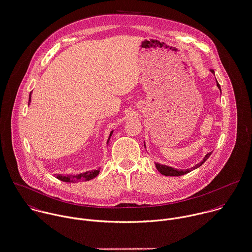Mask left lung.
<instances>
[{
    "label": "left lung",
    "instance_id": "8db88e82",
    "mask_svg": "<svg viewBox=\"0 0 252 252\" xmlns=\"http://www.w3.org/2000/svg\"><path fill=\"white\" fill-rule=\"evenodd\" d=\"M210 72L214 75V70H210ZM216 86H217V88H218V89L220 90V92H221L220 85L218 84L217 81H216ZM144 147L146 148L145 142H144ZM210 155H211V152L207 153V154L204 156V158H203V159L201 160V162H199V163H197L195 166H193V167H191V168H187V169H177V168H174V167L165 165V164H160V163H158V162H155V164H156V167H157L158 171L159 173H161L162 175H165V176H180V175H184V174H186V173H189V172H191L192 170H194V169L200 167L201 164L209 158Z\"/></svg>",
    "mask_w": 252,
    "mask_h": 252
}]
</instances>
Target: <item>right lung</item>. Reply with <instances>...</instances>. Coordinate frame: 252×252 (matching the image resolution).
<instances>
[{
  "mask_svg": "<svg viewBox=\"0 0 252 252\" xmlns=\"http://www.w3.org/2000/svg\"><path fill=\"white\" fill-rule=\"evenodd\" d=\"M31 102V94H29V102H28V105L30 104ZM113 131L112 130L110 132V135H109V138L107 140V145L109 144V141H110V138L113 134ZM100 168L98 169H94V170H89V171H86L84 173H79V174H76V175H73V174H69V175H63V174H56V178L61 180V181H64V182H72V183H76V182H79V181H89L91 179H94V177H96L98 174H99V170Z\"/></svg>",
  "mask_w": 252,
  "mask_h": 252,
  "instance_id": "add662e5",
  "label": "right lung"
}]
</instances>
